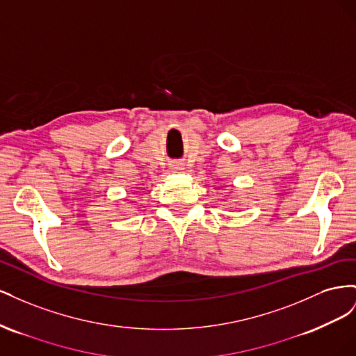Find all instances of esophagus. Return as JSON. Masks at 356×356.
Here are the masks:
<instances>
[{"mask_svg": "<svg viewBox=\"0 0 356 356\" xmlns=\"http://www.w3.org/2000/svg\"><path fill=\"white\" fill-rule=\"evenodd\" d=\"M170 169L174 170V172H179V170L184 169V166H182V163H179V161H177V163H174V165L170 166Z\"/></svg>", "mask_w": 356, "mask_h": 356, "instance_id": "esophagus-1", "label": "esophagus"}]
</instances>
